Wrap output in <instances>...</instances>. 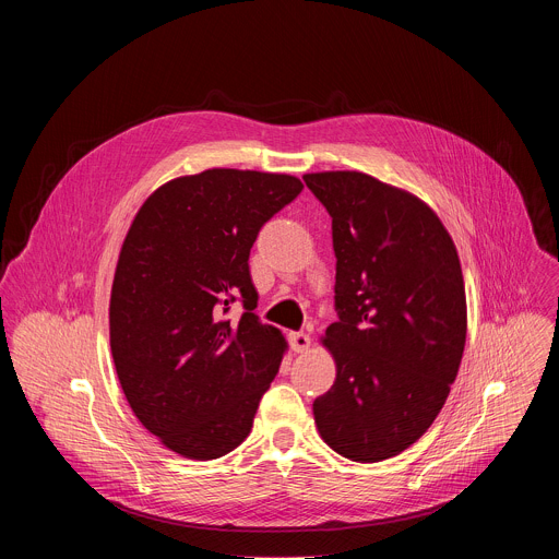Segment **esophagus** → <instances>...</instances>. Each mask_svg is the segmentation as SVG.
<instances>
[{
  "label": "esophagus",
  "instance_id": "obj_1",
  "mask_svg": "<svg viewBox=\"0 0 559 559\" xmlns=\"http://www.w3.org/2000/svg\"><path fill=\"white\" fill-rule=\"evenodd\" d=\"M287 338H289V347H292L296 354L307 352L309 345H311V338H309V334H305V332H292Z\"/></svg>",
  "mask_w": 559,
  "mask_h": 559
}]
</instances>
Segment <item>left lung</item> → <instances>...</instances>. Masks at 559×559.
I'll list each match as a JSON object with an SVG mask.
<instances>
[{
    "label": "left lung",
    "instance_id": "obj_1",
    "mask_svg": "<svg viewBox=\"0 0 559 559\" xmlns=\"http://www.w3.org/2000/svg\"><path fill=\"white\" fill-rule=\"evenodd\" d=\"M332 216L338 321L323 345L332 389L313 401L321 438L343 457L380 462L440 414L466 341L460 259L436 212L362 173L302 177Z\"/></svg>",
    "mask_w": 559,
    "mask_h": 559
}]
</instances>
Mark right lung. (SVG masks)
<instances>
[{
	"label": "right lung",
	"instance_id": "right-lung-1",
	"mask_svg": "<svg viewBox=\"0 0 559 559\" xmlns=\"http://www.w3.org/2000/svg\"><path fill=\"white\" fill-rule=\"evenodd\" d=\"M300 190L289 175L205 170L154 190L126 234L110 294L117 376L139 423L183 457L241 444L278 373L287 345L254 313L248 261Z\"/></svg>",
	"mask_w": 559,
	"mask_h": 559
}]
</instances>
